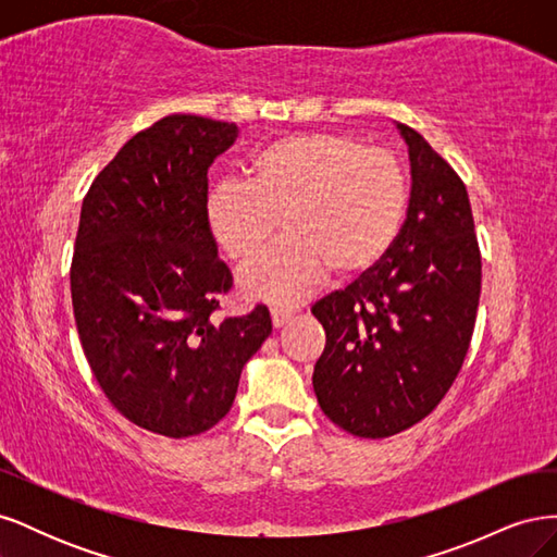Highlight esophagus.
I'll use <instances>...</instances> for the list:
<instances>
[{
  "instance_id": "esophagus-1",
  "label": "esophagus",
  "mask_w": 557,
  "mask_h": 557,
  "mask_svg": "<svg viewBox=\"0 0 557 557\" xmlns=\"http://www.w3.org/2000/svg\"><path fill=\"white\" fill-rule=\"evenodd\" d=\"M295 315V309H285V307H272V323L274 327H283L288 320Z\"/></svg>"
}]
</instances>
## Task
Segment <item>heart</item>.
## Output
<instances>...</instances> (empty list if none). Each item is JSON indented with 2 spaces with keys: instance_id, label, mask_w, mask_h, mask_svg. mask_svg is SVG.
Segmentation results:
<instances>
[{
  "instance_id": "obj_1",
  "label": "heart",
  "mask_w": 557,
  "mask_h": 557,
  "mask_svg": "<svg viewBox=\"0 0 557 557\" xmlns=\"http://www.w3.org/2000/svg\"><path fill=\"white\" fill-rule=\"evenodd\" d=\"M407 207L409 181L391 150L313 132L262 146L248 183L218 181L205 199V223L225 258L250 264L283 215L288 237L239 283L250 297L293 305L327 269L356 276L376 267L397 242Z\"/></svg>"
}]
</instances>
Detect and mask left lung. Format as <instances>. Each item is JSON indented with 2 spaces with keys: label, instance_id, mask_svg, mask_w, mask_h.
Returning a JSON list of instances; mask_svg holds the SVG:
<instances>
[{
  "label": "left lung",
  "instance_id": "obj_1",
  "mask_svg": "<svg viewBox=\"0 0 557 557\" xmlns=\"http://www.w3.org/2000/svg\"><path fill=\"white\" fill-rule=\"evenodd\" d=\"M411 197L387 256L318 299L320 409L342 430L383 440L420 423L458 376L474 334L481 250L462 178L409 125Z\"/></svg>",
  "mask_w": 557,
  "mask_h": 557
}]
</instances>
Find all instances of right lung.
<instances>
[{"label":"right lung","instance_id":"1","mask_svg":"<svg viewBox=\"0 0 557 557\" xmlns=\"http://www.w3.org/2000/svg\"><path fill=\"white\" fill-rule=\"evenodd\" d=\"M237 132L166 115L117 150L81 207L70 278L83 352L117 411L172 440L227 416L272 334L264 305L215 315L232 274L205 223L207 172Z\"/></svg>","mask_w":557,"mask_h":557}]
</instances>
